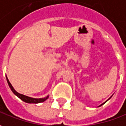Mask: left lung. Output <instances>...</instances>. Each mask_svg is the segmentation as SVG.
I'll list each match as a JSON object with an SVG mask.
<instances>
[{"label":"left lung","instance_id":"8db88e82","mask_svg":"<svg viewBox=\"0 0 126 126\" xmlns=\"http://www.w3.org/2000/svg\"><path fill=\"white\" fill-rule=\"evenodd\" d=\"M107 101H108V100H107ZM106 102H105V103H106ZM105 103H104V104H101V105H103V104H105Z\"/></svg>","mask_w":126,"mask_h":126}]
</instances>
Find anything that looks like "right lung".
<instances>
[{
    "label": "right lung",
    "instance_id": "obj_1",
    "mask_svg": "<svg viewBox=\"0 0 126 126\" xmlns=\"http://www.w3.org/2000/svg\"><path fill=\"white\" fill-rule=\"evenodd\" d=\"M7 83H8L9 86V87H10V88H11V90L12 91V92H13V93H14L17 97H18L20 98L21 100H22L23 101H25V102L29 103V104H38V103H40V102H43V101H45V100H47V99H48V96H47V97H45V98L34 99V98L29 97H27V96H25V95H23V94H20V93H18V92H16V91L14 90V88H13L12 85L11 84V83L9 82V81L8 80L7 78Z\"/></svg>",
    "mask_w": 126,
    "mask_h": 126
}]
</instances>
